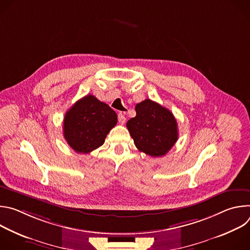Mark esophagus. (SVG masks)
<instances>
[{"label":"esophagus","mask_w":250,"mask_h":250,"mask_svg":"<svg viewBox=\"0 0 250 250\" xmlns=\"http://www.w3.org/2000/svg\"><path fill=\"white\" fill-rule=\"evenodd\" d=\"M118 120H119V123L121 124V125H125V113H123V112H121V113H119V115H118Z\"/></svg>","instance_id":"1"}]
</instances>
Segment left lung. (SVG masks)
<instances>
[{"label":"left lung","instance_id":"1","mask_svg":"<svg viewBox=\"0 0 250 250\" xmlns=\"http://www.w3.org/2000/svg\"><path fill=\"white\" fill-rule=\"evenodd\" d=\"M135 112L136 116L126 123L135 146L149 156H164L178 139L173 114L149 99L137 104Z\"/></svg>","mask_w":250,"mask_h":250}]
</instances>
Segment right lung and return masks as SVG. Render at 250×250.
Wrapping results in <instances>:
<instances>
[{
  "label": "right lung",
  "instance_id": "right-lung-1",
  "mask_svg": "<svg viewBox=\"0 0 250 250\" xmlns=\"http://www.w3.org/2000/svg\"><path fill=\"white\" fill-rule=\"evenodd\" d=\"M117 122L118 117L113 109L95 96L87 95L65 114L64 138L76 152L89 153L104 145Z\"/></svg>",
  "mask_w": 250,
  "mask_h": 250
}]
</instances>
